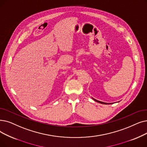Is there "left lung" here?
I'll list each match as a JSON object with an SVG mask.
<instances>
[{"label":"left lung","instance_id":"1","mask_svg":"<svg viewBox=\"0 0 147 147\" xmlns=\"http://www.w3.org/2000/svg\"><path fill=\"white\" fill-rule=\"evenodd\" d=\"M92 99L94 100V101H97V102H98V103H101V104H103V105H109V104H113V103H105V102H103V101H98V100H95V99H94V98H92Z\"/></svg>","mask_w":147,"mask_h":147}]
</instances>
